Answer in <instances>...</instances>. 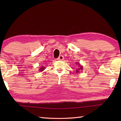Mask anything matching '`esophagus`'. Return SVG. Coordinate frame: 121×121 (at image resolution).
I'll return each instance as SVG.
<instances>
[{
  "label": "esophagus",
  "instance_id": "esophagus-1",
  "mask_svg": "<svg viewBox=\"0 0 121 121\" xmlns=\"http://www.w3.org/2000/svg\"><path fill=\"white\" fill-rule=\"evenodd\" d=\"M63 59H64V56L62 55H61V56H59L58 58L57 59V60H63Z\"/></svg>",
  "mask_w": 121,
  "mask_h": 121
}]
</instances>
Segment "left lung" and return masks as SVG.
Masks as SVG:
<instances>
[{
	"instance_id": "1",
	"label": "left lung",
	"mask_w": 121,
	"mask_h": 121,
	"mask_svg": "<svg viewBox=\"0 0 121 121\" xmlns=\"http://www.w3.org/2000/svg\"><path fill=\"white\" fill-rule=\"evenodd\" d=\"M76 65L78 66V68L76 70V72H76V73H79V72H80V71H81V70H83V66H82V65H81V64L79 63V62H77L76 63Z\"/></svg>"
}]
</instances>
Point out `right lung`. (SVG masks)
Listing matches in <instances>:
<instances>
[{"label": "right lung", "instance_id": "right-lung-1", "mask_svg": "<svg viewBox=\"0 0 121 121\" xmlns=\"http://www.w3.org/2000/svg\"><path fill=\"white\" fill-rule=\"evenodd\" d=\"M43 65H42V66H41V67L40 68V69H39V72H43V71H44V70L45 69V68L44 67V66H43Z\"/></svg>", "mask_w": 121, "mask_h": 121}]
</instances>
